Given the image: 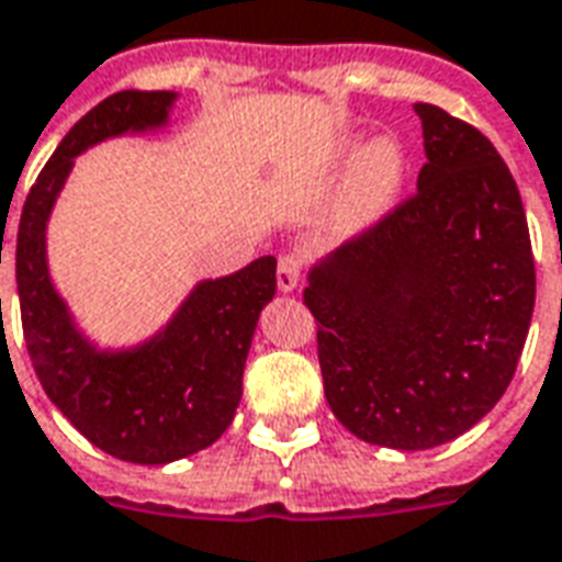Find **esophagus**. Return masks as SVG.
<instances>
[{"mask_svg": "<svg viewBox=\"0 0 562 562\" xmlns=\"http://www.w3.org/2000/svg\"><path fill=\"white\" fill-rule=\"evenodd\" d=\"M303 265L297 256H282L280 265H277V289L282 294H292L297 285H301Z\"/></svg>", "mask_w": 562, "mask_h": 562, "instance_id": "esophagus-1", "label": "esophagus"}]
</instances>
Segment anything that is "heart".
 Returning <instances> with one entry per match:
<instances>
[{
	"label": "heart",
	"instance_id": "obj_1",
	"mask_svg": "<svg viewBox=\"0 0 562 562\" xmlns=\"http://www.w3.org/2000/svg\"><path fill=\"white\" fill-rule=\"evenodd\" d=\"M336 169L348 166L342 199H339V223L348 232L375 226L390 207L396 205L398 193L408 176V154L396 136L381 133L369 143H345L334 157Z\"/></svg>",
	"mask_w": 562,
	"mask_h": 562
}]
</instances>
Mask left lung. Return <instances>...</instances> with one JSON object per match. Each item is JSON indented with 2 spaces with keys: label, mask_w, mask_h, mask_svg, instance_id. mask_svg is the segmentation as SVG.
I'll list each match as a JSON object with an SVG mask.
<instances>
[{
  "label": "left lung",
  "mask_w": 562,
  "mask_h": 562,
  "mask_svg": "<svg viewBox=\"0 0 562 562\" xmlns=\"http://www.w3.org/2000/svg\"><path fill=\"white\" fill-rule=\"evenodd\" d=\"M417 196L306 273L324 396L345 429L431 450L501 402L525 348L536 268L525 205L494 145L414 103Z\"/></svg>",
  "instance_id": "obj_1"
}]
</instances>
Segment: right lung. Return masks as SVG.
Returning <instances> with one entry per match:
<instances>
[{
    "instance_id": "obj_1",
    "label": "right lung",
    "mask_w": 562,
    "mask_h": 562,
    "mask_svg": "<svg viewBox=\"0 0 562 562\" xmlns=\"http://www.w3.org/2000/svg\"><path fill=\"white\" fill-rule=\"evenodd\" d=\"M178 98L127 89L86 112L37 176L16 232V294L37 381L82 438L133 464L187 459L228 429L256 324L277 294V259L261 256L238 273L196 282L151 336L103 345L56 289L47 228L77 157L119 136L164 133Z\"/></svg>"
}]
</instances>
